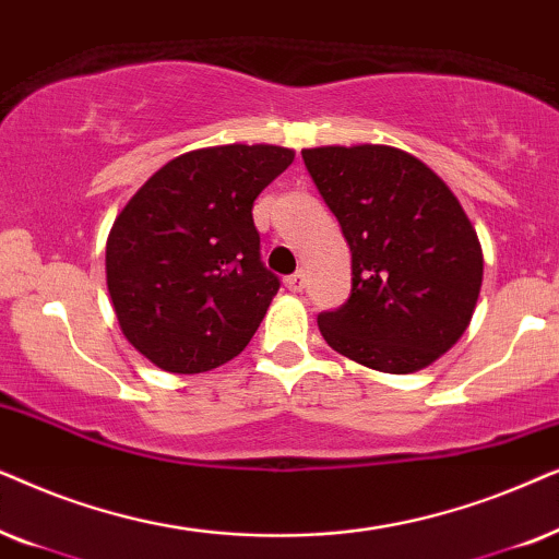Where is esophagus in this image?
I'll return each instance as SVG.
<instances>
[{
    "label": "esophagus",
    "instance_id": "34e87169",
    "mask_svg": "<svg viewBox=\"0 0 559 559\" xmlns=\"http://www.w3.org/2000/svg\"><path fill=\"white\" fill-rule=\"evenodd\" d=\"M284 286L288 288V292L299 294V292H301V288H304V286H307V271H296L294 275H286Z\"/></svg>",
    "mask_w": 559,
    "mask_h": 559
}]
</instances>
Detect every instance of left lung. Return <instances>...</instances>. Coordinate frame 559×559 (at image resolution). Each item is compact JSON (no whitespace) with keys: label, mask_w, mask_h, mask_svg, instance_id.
Returning a JSON list of instances; mask_svg holds the SVG:
<instances>
[{"label":"left lung","mask_w":559,"mask_h":559,"mask_svg":"<svg viewBox=\"0 0 559 559\" xmlns=\"http://www.w3.org/2000/svg\"><path fill=\"white\" fill-rule=\"evenodd\" d=\"M353 252V294L317 324L334 353L381 373H416L471 324L483 250L457 197L391 145L301 151Z\"/></svg>","instance_id":"8db88e82"}]
</instances>
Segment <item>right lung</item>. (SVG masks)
<instances>
[{
	"label": "right lung",
	"instance_id": "right-lung-1",
	"mask_svg": "<svg viewBox=\"0 0 559 559\" xmlns=\"http://www.w3.org/2000/svg\"><path fill=\"white\" fill-rule=\"evenodd\" d=\"M294 163L284 145H214L155 170L107 237L119 330L168 373H206L248 347L278 278L260 263L258 193Z\"/></svg>",
	"mask_w": 559,
	"mask_h": 559
}]
</instances>
